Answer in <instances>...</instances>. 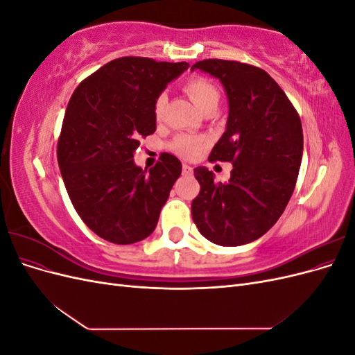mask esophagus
Here are the masks:
<instances>
[{
	"mask_svg": "<svg viewBox=\"0 0 355 355\" xmlns=\"http://www.w3.org/2000/svg\"><path fill=\"white\" fill-rule=\"evenodd\" d=\"M182 170H184V175H191L192 171H194V168H192L189 164H184V167H182Z\"/></svg>",
	"mask_w": 355,
	"mask_h": 355,
	"instance_id": "obj_1",
	"label": "esophagus"
}]
</instances>
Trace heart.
Instances as JSON below:
<instances>
[{"instance_id": "1", "label": "heart", "mask_w": 355, "mask_h": 355, "mask_svg": "<svg viewBox=\"0 0 355 355\" xmlns=\"http://www.w3.org/2000/svg\"><path fill=\"white\" fill-rule=\"evenodd\" d=\"M184 89L191 98V101L194 102L197 108L201 111L206 110L207 106L219 103V98H220L219 92L207 80L198 78V77L189 78L185 83ZM164 106H166V96L159 94L154 103V114L157 118L163 115ZM204 146H206V141H204L202 137H197L192 135H179L175 137V141L170 144L171 151H175L176 154L187 158L196 157Z\"/></svg>"}]
</instances>
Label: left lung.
<instances>
[{
  "label": "left lung",
  "instance_id": "left-lung-1",
  "mask_svg": "<svg viewBox=\"0 0 355 355\" xmlns=\"http://www.w3.org/2000/svg\"><path fill=\"white\" fill-rule=\"evenodd\" d=\"M218 78L228 98L225 133L209 161L232 163L228 182L194 170L200 194L192 219L218 245H243L270 231L293 194L304 153L300 118L270 73L235 60L206 59L191 67Z\"/></svg>",
  "mask_w": 355,
  "mask_h": 355
}]
</instances>
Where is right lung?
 <instances>
[{"label":"right lung","mask_w":355,"mask_h":355,"mask_svg":"<svg viewBox=\"0 0 355 355\" xmlns=\"http://www.w3.org/2000/svg\"><path fill=\"white\" fill-rule=\"evenodd\" d=\"M187 62L120 58L85 78L67 106L58 163L73 209L101 239L133 244L151 235L182 173L171 154L149 170L135 164L157 128L154 103Z\"/></svg>","instance_id":"obj_1"}]
</instances>
